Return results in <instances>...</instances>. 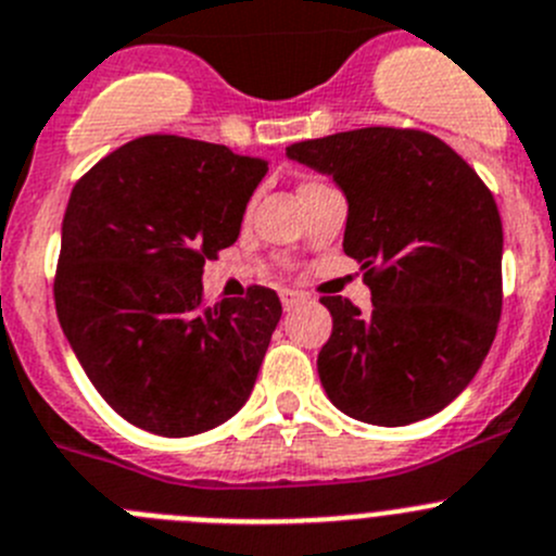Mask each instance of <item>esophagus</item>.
<instances>
[{"mask_svg": "<svg viewBox=\"0 0 556 556\" xmlns=\"http://www.w3.org/2000/svg\"><path fill=\"white\" fill-rule=\"evenodd\" d=\"M282 306H285V312H290V309H295V306L299 304H304L306 301V295L304 293H299V290H290V288H285L282 293Z\"/></svg>", "mask_w": 556, "mask_h": 556, "instance_id": "obj_1", "label": "esophagus"}]
</instances>
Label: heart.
I'll return each instance as SVG.
<instances>
[{
    "mask_svg": "<svg viewBox=\"0 0 556 556\" xmlns=\"http://www.w3.org/2000/svg\"><path fill=\"white\" fill-rule=\"evenodd\" d=\"M304 187H306V185H304Z\"/></svg>",
    "mask_w": 556,
    "mask_h": 556,
    "instance_id": "1",
    "label": "heart"
}]
</instances>
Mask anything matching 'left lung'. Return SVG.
<instances>
[{
	"label": "left lung",
	"mask_w": 556,
	"mask_h": 556,
	"mask_svg": "<svg viewBox=\"0 0 556 556\" xmlns=\"http://www.w3.org/2000/svg\"><path fill=\"white\" fill-rule=\"evenodd\" d=\"M348 198L344 255L371 309L323 295L333 331L317 355L328 399L355 421L407 427L454 402L481 369L503 312V223L476 170L424 129L364 127L288 147Z\"/></svg>",
	"instance_id": "1"
}]
</instances>
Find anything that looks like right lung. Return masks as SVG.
Returning a JSON list of instances; mask_svg holds the SVG:
<instances>
[{"instance_id":"obj_1","label":"right lung","mask_w":556,"mask_h":556,"mask_svg":"<svg viewBox=\"0 0 556 556\" xmlns=\"http://www.w3.org/2000/svg\"><path fill=\"white\" fill-rule=\"evenodd\" d=\"M268 163L219 143L143 135L70 192L53 301L100 396L132 427L190 438L244 407L282 304H203V266L239 239Z\"/></svg>"}]
</instances>
